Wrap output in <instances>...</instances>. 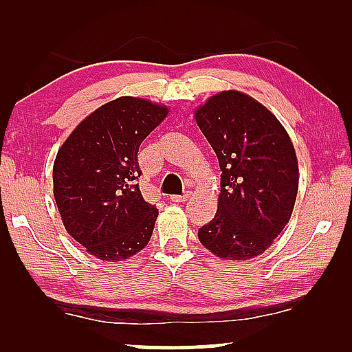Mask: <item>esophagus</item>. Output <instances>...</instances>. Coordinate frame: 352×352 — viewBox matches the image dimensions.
<instances>
[{"mask_svg":"<svg viewBox=\"0 0 352 352\" xmlns=\"http://www.w3.org/2000/svg\"><path fill=\"white\" fill-rule=\"evenodd\" d=\"M191 195L190 192H185V195H182V196H177V195H174V196H170V201L172 202H185V201H188V197H190Z\"/></svg>","mask_w":352,"mask_h":352,"instance_id":"obj_1","label":"esophagus"}]
</instances>
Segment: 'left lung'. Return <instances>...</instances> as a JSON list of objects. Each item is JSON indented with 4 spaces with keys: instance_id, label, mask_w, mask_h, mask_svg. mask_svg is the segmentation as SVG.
I'll return each instance as SVG.
<instances>
[{
    "instance_id": "8db88e82",
    "label": "left lung",
    "mask_w": 352,
    "mask_h": 352,
    "mask_svg": "<svg viewBox=\"0 0 352 352\" xmlns=\"http://www.w3.org/2000/svg\"><path fill=\"white\" fill-rule=\"evenodd\" d=\"M195 120L221 169L219 207L197 237L223 260L261 255L289 223L298 192V160L279 120L254 97L221 91Z\"/></svg>"
}]
</instances>
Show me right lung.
Listing matches in <instances>:
<instances>
[{
    "label": "right lung",
    "mask_w": 352,
    "mask_h": 352,
    "mask_svg": "<svg viewBox=\"0 0 352 352\" xmlns=\"http://www.w3.org/2000/svg\"><path fill=\"white\" fill-rule=\"evenodd\" d=\"M169 108L120 97L84 118L58 148L54 199L68 234L102 261H122L150 242L157 209L143 199L137 153Z\"/></svg>",
    "instance_id": "right-lung-1"
}]
</instances>
